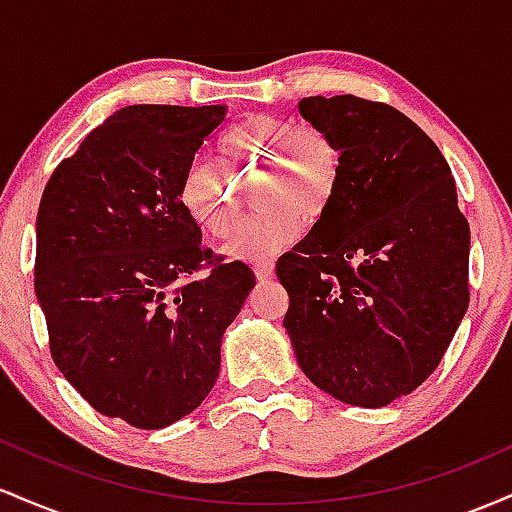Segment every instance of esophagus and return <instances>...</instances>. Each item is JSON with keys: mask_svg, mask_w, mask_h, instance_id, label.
Returning a JSON list of instances; mask_svg holds the SVG:
<instances>
[{"mask_svg": "<svg viewBox=\"0 0 512 512\" xmlns=\"http://www.w3.org/2000/svg\"><path fill=\"white\" fill-rule=\"evenodd\" d=\"M272 274H274V267L269 262H255V276L260 281H267V279H272Z\"/></svg>", "mask_w": 512, "mask_h": 512, "instance_id": "obj_1", "label": "esophagus"}]
</instances>
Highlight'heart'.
<instances>
[{
  "mask_svg": "<svg viewBox=\"0 0 512 512\" xmlns=\"http://www.w3.org/2000/svg\"><path fill=\"white\" fill-rule=\"evenodd\" d=\"M223 163L233 175L262 168V204L269 209L231 245V255L255 260L286 248L303 221H317L332 204L342 161L325 134L281 117H252L223 139ZM180 204L214 238H231L240 226V190L211 161H195L180 182Z\"/></svg>",
  "mask_w": 512,
  "mask_h": 512,
  "instance_id": "heart-1",
  "label": "heart"
}]
</instances>
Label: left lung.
<instances>
[{"mask_svg":"<svg viewBox=\"0 0 512 512\" xmlns=\"http://www.w3.org/2000/svg\"><path fill=\"white\" fill-rule=\"evenodd\" d=\"M298 113L339 151L332 204L276 262L310 383L378 409L419 387L469 305V223L450 166L392 105L313 96Z\"/></svg>","mask_w":512,"mask_h":512,"instance_id":"left-lung-1","label":"left lung"}]
</instances>
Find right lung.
I'll use <instances>...</instances> for the list:
<instances>
[{
	"label": "right lung",
	"instance_id": "add662e5",
	"mask_svg": "<svg viewBox=\"0 0 512 512\" xmlns=\"http://www.w3.org/2000/svg\"><path fill=\"white\" fill-rule=\"evenodd\" d=\"M223 120L226 105L117 110L40 199L35 296L55 366L93 409L146 431L207 399L223 332L255 289L248 264L211 257L180 204L187 168Z\"/></svg>",
	"mask_w": 512,
	"mask_h": 512
}]
</instances>
